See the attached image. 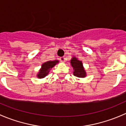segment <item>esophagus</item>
<instances>
[{
	"label": "esophagus",
	"mask_w": 126,
	"mask_h": 126,
	"mask_svg": "<svg viewBox=\"0 0 126 126\" xmlns=\"http://www.w3.org/2000/svg\"><path fill=\"white\" fill-rule=\"evenodd\" d=\"M59 59H60V61H61V62H65V57H60Z\"/></svg>",
	"instance_id": "1"
}]
</instances>
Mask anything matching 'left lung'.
<instances>
[{
	"instance_id": "left-lung-1",
	"label": "left lung",
	"mask_w": 126,
	"mask_h": 126,
	"mask_svg": "<svg viewBox=\"0 0 126 126\" xmlns=\"http://www.w3.org/2000/svg\"><path fill=\"white\" fill-rule=\"evenodd\" d=\"M70 65L73 67L74 75L79 78H85L87 76V72L83 67L82 61L78 59L75 57H72L70 60Z\"/></svg>"
}]
</instances>
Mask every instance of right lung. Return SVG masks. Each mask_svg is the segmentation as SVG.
I'll list each match as a JSON object with an SVG mask.
<instances>
[{
	"mask_svg": "<svg viewBox=\"0 0 126 126\" xmlns=\"http://www.w3.org/2000/svg\"><path fill=\"white\" fill-rule=\"evenodd\" d=\"M59 62V61L58 60H54V61H49L43 63L41 65V67L37 74V77L38 79H43L46 76H47L49 73L50 70Z\"/></svg>",
	"mask_w": 126,
	"mask_h": 126,
	"instance_id": "right-lung-1",
	"label": "right lung"
}]
</instances>
